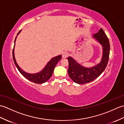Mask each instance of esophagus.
<instances>
[{
	"label": "esophagus",
	"instance_id": "34e87169",
	"mask_svg": "<svg viewBox=\"0 0 124 124\" xmlns=\"http://www.w3.org/2000/svg\"><path fill=\"white\" fill-rule=\"evenodd\" d=\"M68 56V53L67 52H64L62 54V58L63 59H66Z\"/></svg>",
	"mask_w": 124,
	"mask_h": 124
}]
</instances>
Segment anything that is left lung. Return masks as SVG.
Returning <instances> with one entry per match:
<instances>
[{
    "label": "left lung",
    "mask_w": 124,
    "mask_h": 124,
    "mask_svg": "<svg viewBox=\"0 0 124 124\" xmlns=\"http://www.w3.org/2000/svg\"><path fill=\"white\" fill-rule=\"evenodd\" d=\"M93 37L102 47V56L99 63L92 67H85L79 63L73 57H68L69 62L68 74L75 83L78 84L88 83L95 79L104 71L108 62L110 43L103 30L100 29L98 32L93 35Z\"/></svg>",
    "instance_id": "left-lung-1"
}]
</instances>
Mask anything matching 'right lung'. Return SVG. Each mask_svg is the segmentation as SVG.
<instances>
[{
  "label": "right lung",
  "mask_w": 124,
  "mask_h": 124,
  "mask_svg": "<svg viewBox=\"0 0 124 124\" xmlns=\"http://www.w3.org/2000/svg\"><path fill=\"white\" fill-rule=\"evenodd\" d=\"M21 30L19 31V32L17 33V36L16 37L15 41H14V48L13 50V61H14V64L16 67L17 69L19 71V72L21 73L23 76L27 79L28 80H30L31 82L36 84H43L46 82L47 80H48L51 77H52L53 73L54 68L57 64V62L59 61L62 57L61 55H59L58 56L53 57L52 59L47 63L46 66L44 67V69L41 70L37 73H29L26 72L24 70H23L21 68L19 65H18L16 62V61L15 58V54H14V47L15 45V41L16 39L17 38V35H19V33L21 32Z\"/></svg>",
  "instance_id": "add662e5"
}]
</instances>
